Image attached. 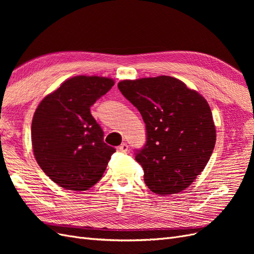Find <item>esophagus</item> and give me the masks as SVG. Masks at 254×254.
Here are the masks:
<instances>
[{
  "label": "esophagus",
  "mask_w": 254,
  "mask_h": 254,
  "mask_svg": "<svg viewBox=\"0 0 254 254\" xmlns=\"http://www.w3.org/2000/svg\"><path fill=\"white\" fill-rule=\"evenodd\" d=\"M120 151L121 152H127L128 151V145L126 143H123L121 146H120Z\"/></svg>",
  "instance_id": "obj_1"
}]
</instances>
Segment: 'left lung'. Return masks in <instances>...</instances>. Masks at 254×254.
I'll return each mask as SVG.
<instances>
[{
	"label": "left lung",
	"mask_w": 254,
	"mask_h": 254,
	"mask_svg": "<svg viewBox=\"0 0 254 254\" xmlns=\"http://www.w3.org/2000/svg\"><path fill=\"white\" fill-rule=\"evenodd\" d=\"M118 87L145 123L146 143L134 155L146 186L155 194L180 193L204 170L214 149L209 104L171 76L123 80Z\"/></svg>",
	"instance_id": "8db88e82"
}]
</instances>
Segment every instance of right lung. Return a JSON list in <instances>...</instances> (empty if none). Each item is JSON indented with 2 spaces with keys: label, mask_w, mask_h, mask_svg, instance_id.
Here are the masks:
<instances>
[{
  "label": "right lung",
  "mask_w": 254,
  "mask_h": 254,
  "mask_svg": "<svg viewBox=\"0 0 254 254\" xmlns=\"http://www.w3.org/2000/svg\"><path fill=\"white\" fill-rule=\"evenodd\" d=\"M114 84L99 76L65 80L38 106L32 123L37 163L59 187L86 190L102 178L115 148L104 142V131L90 107Z\"/></svg>",
  "instance_id": "right-lung-1"
}]
</instances>
